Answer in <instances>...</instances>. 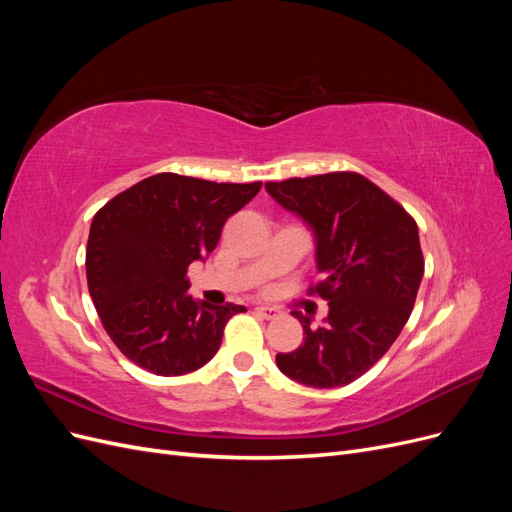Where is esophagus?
<instances>
[{"instance_id": "1", "label": "esophagus", "mask_w": 512, "mask_h": 512, "mask_svg": "<svg viewBox=\"0 0 512 512\" xmlns=\"http://www.w3.org/2000/svg\"><path fill=\"white\" fill-rule=\"evenodd\" d=\"M256 314H258V316H262V318H267V320H273V318L280 316V309L267 307V305H260V307H256Z\"/></svg>"}]
</instances>
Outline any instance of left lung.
I'll return each instance as SVG.
<instances>
[{"label":"left lung","mask_w":512,"mask_h":512,"mask_svg":"<svg viewBox=\"0 0 512 512\" xmlns=\"http://www.w3.org/2000/svg\"><path fill=\"white\" fill-rule=\"evenodd\" d=\"M265 188L314 230L320 280L307 292L329 301L318 329L294 309L303 344L277 354V367L314 389L350 384L382 359L412 314L425 271L416 222L350 170L267 181Z\"/></svg>","instance_id":"obj_1"}]
</instances>
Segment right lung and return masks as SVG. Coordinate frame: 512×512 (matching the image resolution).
<instances>
[{"instance_id": "obj_1", "label": "right lung", "mask_w": 512, "mask_h": 512, "mask_svg": "<svg viewBox=\"0 0 512 512\" xmlns=\"http://www.w3.org/2000/svg\"><path fill=\"white\" fill-rule=\"evenodd\" d=\"M262 183H215L175 173L138 181L94 215L85 269L113 344L156 376H183L213 359L243 305L194 301L188 267L209 256L222 226Z\"/></svg>"}]
</instances>
